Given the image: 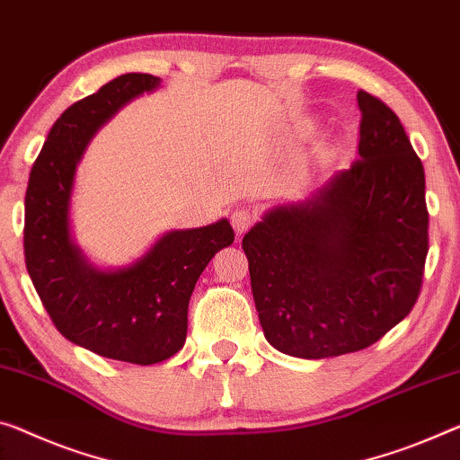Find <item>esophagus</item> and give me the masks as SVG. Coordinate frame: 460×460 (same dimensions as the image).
Here are the masks:
<instances>
[{
    "mask_svg": "<svg viewBox=\"0 0 460 460\" xmlns=\"http://www.w3.org/2000/svg\"><path fill=\"white\" fill-rule=\"evenodd\" d=\"M230 222H232V228H234V232L240 236V234H244V232L252 226V214L244 208H236L230 214Z\"/></svg>",
    "mask_w": 460,
    "mask_h": 460,
    "instance_id": "1",
    "label": "esophagus"
}]
</instances>
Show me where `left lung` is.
Here are the masks:
<instances>
[{
  "mask_svg": "<svg viewBox=\"0 0 460 460\" xmlns=\"http://www.w3.org/2000/svg\"><path fill=\"white\" fill-rule=\"evenodd\" d=\"M358 162L243 238L265 339L323 359L376 343L413 308L428 254L426 174L399 117L358 92Z\"/></svg>",
  "mask_w": 460,
  "mask_h": 460,
  "instance_id": "left-lung-1",
  "label": "left lung"
}]
</instances>
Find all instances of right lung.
<instances>
[{
  "label": "right lung",
  "instance_id": "1",
  "mask_svg": "<svg viewBox=\"0 0 460 460\" xmlns=\"http://www.w3.org/2000/svg\"><path fill=\"white\" fill-rule=\"evenodd\" d=\"M160 84L150 74H125L63 111L34 162L24 201L26 270L55 327L84 349L139 366L158 364L185 345L197 279L217 251L234 243L226 217L168 230L123 267H98L75 243L72 201L88 144L125 104Z\"/></svg>",
  "mask_w": 460,
  "mask_h": 460
}]
</instances>
